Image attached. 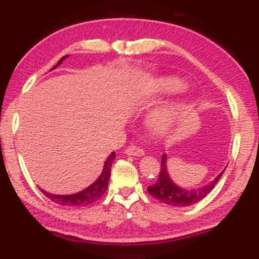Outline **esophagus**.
<instances>
[{
  "instance_id": "obj_1",
  "label": "esophagus",
  "mask_w": 259,
  "mask_h": 259,
  "mask_svg": "<svg viewBox=\"0 0 259 259\" xmlns=\"http://www.w3.org/2000/svg\"><path fill=\"white\" fill-rule=\"evenodd\" d=\"M125 153L129 154V156H142V154H145V151L140 146H136V145H130V146L126 147Z\"/></svg>"
}]
</instances>
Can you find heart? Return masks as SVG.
I'll return each mask as SVG.
<instances>
[{"instance_id": "obj_1", "label": "heart", "mask_w": 259, "mask_h": 259, "mask_svg": "<svg viewBox=\"0 0 259 259\" xmlns=\"http://www.w3.org/2000/svg\"><path fill=\"white\" fill-rule=\"evenodd\" d=\"M183 88V82L180 80L174 79V78H167L160 80L158 82V89L159 91L163 92H171V91H178ZM171 118H173V111L171 109H165V111L157 113L153 117L152 123L153 126L156 127L157 130H163L168 126V124L170 123Z\"/></svg>"}]
</instances>
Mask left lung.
I'll use <instances>...</instances> for the list:
<instances>
[{"label": "left lung", "mask_w": 259, "mask_h": 259, "mask_svg": "<svg viewBox=\"0 0 259 259\" xmlns=\"http://www.w3.org/2000/svg\"><path fill=\"white\" fill-rule=\"evenodd\" d=\"M165 154L162 156V162H160L159 177L154 184L147 187L148 194L153 198L158 200L162 203L168 204V206L174 207H187L191 204L197 203L198 201L203 200L206 196L214 189L221 177L224 171H222L218 177L215 178L209 185L203 186L202 189L197 190H184L179 186L174 185L171 180L169 179L167 168H165Z\"/></svg>", "instance_id": "left-lung-1"}]
</instances>
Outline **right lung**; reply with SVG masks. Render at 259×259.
Wrapping results in <instances>:
<instances>
[{
	"mask_svg": "<svg viewBox=\"0 0 259 259\" xmlns=\"http://www.w3.org/2000/svg\"><path fill=\"white\" fill-rule=\"evenodd\" d=\"M67 57L68 56H64V57H62L61 59H59V62L56 67H58V65L62 63V61ZM55 68H52V69H55ZM114 158H115V153L112 152L111 156L106 159L105 167H103V170L99 177V179L95 181L92 185L89 186L88 189H85L84 191L78 192V194H75V195H67V196L52 195V194H49V192L44 191V190H41V191H42L44 195L46 196V197H49L52 202H55V203H57V204H61V206H67V207H86V206H89V204L94 203V202L100 200V198L103 196V194L106 192L107 187H108L109 177H111L112 163H113V160H114Z\"/></svg>",
	"mask_w": 259,
	"mask_h": 259,
	"instance_id": "right-lung-1",
	"label": "right lung"
}]
</instances>
